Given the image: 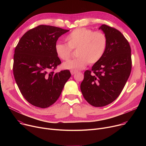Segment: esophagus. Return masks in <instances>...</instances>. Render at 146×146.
Segmentation results:
<instances>
[{"mask_svg":"<svg viewBox=\"0 0 146 146\" xmlns=\"http://www.w3.org/2000/svg\"><path fill=\"white\" fill-rule=\"evenodd\" d=\"M70 73H71V74L73 76V75H74V74L76 73V72H74V71L71 70V71H70Z\"/></svg>","mask_w":146,"mask_h":146,"instance_id":"1","label":"esophagus"}]
</instances>
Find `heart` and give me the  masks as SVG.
I'll use <instances>...</instances> for the list:
<instances>
[{
    "label": "heart",
    "mask_w": 146,
    "mask_h": 146,
    "mask_svg": "<svg viewBox=\"0 0 146 146\" xmlns=\"http://www.w3.org/2000/svg\"><path fill=\"white\" fill-rule=\"evenodd\" d=\"M66 44L58 42L55 45L56 56L61 60H68L72 50H77V58L62 64L65 69L77 72L84 69L87 65L95 64L101 59L107 47V38L101 31L94 32L85 28H77L65 37Z\"/></svg>",
    "instance_id": "heart-1"
}]
</instances>
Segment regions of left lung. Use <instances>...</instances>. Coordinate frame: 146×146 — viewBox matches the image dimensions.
I'll use <instances>...</instances> for the list:
<instances>
[{
	"label": "left lung",
	"instance_id": "1",
	"mask_svg": "<svg viewBox=\"0 0 146 146\" xmlns=\"http://www.w3.org/2000/svg\"><path fill=\"white\" fill-rule=\"evenodd\" d=\"M99 29L106 36V49L91 70L84 72L80 85L84 99L95 107L106 106L118 98L132 69L131 49L125 37L117 29L105 24Z\"/></svg>",
	"mask_w": 146,
	"mask_h": 146
}]
</instances>
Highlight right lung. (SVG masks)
<instances>
[{"mask_svg": "<svg viewBox=\"0 0 146 146\" xmlns=\"http://www.w3.org/2000/svg\"><path fill=\"white\" fill-rule=\"evenodd\" d=\"M69 30L40 25L21 38L14 55L13 73L24 98L31 105L47 108L59 98L71 76L69 70L55 73L61 64L55 45Z\"/></svg>", "mask_w": 146, "mask_h": 146, "instance_id": "obj_1", "label": "right lung"}]
</instances>
